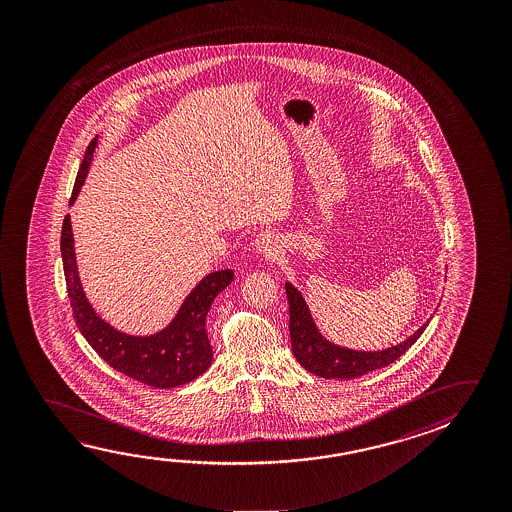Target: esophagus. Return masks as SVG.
<instances>
[{
	"mask_svg": "<svg viewBox=\"0 0 512 512\" xmlns=\"http://www.w3.org/2000/svg\"><path fill=\"white\" fill-rule=\"evenodd\" d=\"M253 246L257 253L266 259H277V255L280 253V239H278V235L271 234V232H262L257 235Z\"/></svg>",
	"mask_w": 512,
	"mask_h": 512,
	"instance_id": "esophagus-1",
	"label": "esophagus"
}]
</instances>
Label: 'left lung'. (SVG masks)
Wrapping results in <instances>:
<instances>
[{
    "instance_id": "1",
    "label": "left lung",
    "mask_w": 512,
    "mask_h": 512,
    "mask_svg": "<svg viewBox=\"0 0 512 512\" xmlns=\"http://www.w3.org/2000/svg\"><path fill=\"white\" fill-rule=\"evenodd\" d=\"M285 294L289 300V332L294 357L303 368L321 378L348 380L362 377L375 369L386 368L396 359H400L403 353L418 341L428 325L427 321L411 337L384 350H352L328 341L327 337L319 332L318 325L310 314L309 305L293 284L285 282Z\"/></svg>"
}]
</instances>
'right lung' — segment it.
Segmentation results:
<instances>
[{
	"label": "right lung",
	"mask_w": 512,
	"mask_h": 512,
	"mask_svg": "<svg viewBox=\"0 0 512 512\" xmlns=\"http://www.w3.org/2000/svg\"><path fill=\"white\" fill-rule=\"evenodd\" d=\"M96 144L98 135L85 150L69 205L75 203L84 185ZM60 252L76 327L87 339V343L93 346L94 352L109 366L118 369L126 377L159 389L184 386L209 369L212 348L205 330V319L216 296L234 280L232 269L212 271L203 277L193 291L185 296L184 303L180 305L175 318L169 321L168 327L151 336H130L101 318L87 300L76 266L75 239L69 214L62 225Z\"/></svg>",
	"instance_id": "add662e5"
}]
</instances>
